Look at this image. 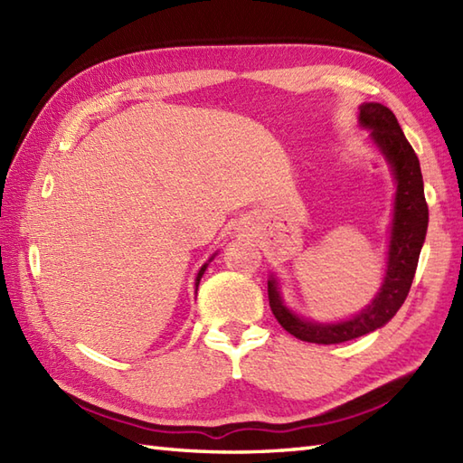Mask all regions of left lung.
Listing matches in <instances>:
<instances>
[{
  "instance_id": "obj_1",
  "label": "left lung",
  "mask_w": 463,
  "mask_h": 463,
  "mask_svg": "<svg viewBox=\"0 0 463 463\" xmlns=\"http://www.w3.org/2000/svg\"><path fill=\"white\" fill-rule=\"evenodd\" d=\"M360 123L372 129V139L390 161L398 181L386 279L378 297L366 310L352 320L338 324H318L294 317L280 300L277 280H269V304L274 318L284 330L304 342L340 344L360 338L394 318L410 292L421 244L426 239L428 203L424 196V179H421L418 156L402 133L396 115L380 103H366L360 107Z\"/></svg>"
}]
</instances>
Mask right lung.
Wrapping results in <instances>:
<instances>
[{
	"label": "right lung",
	"instance_id": "right-lung-1",
	"mask_svg": "<svg viewBox=\"0 0 463 463\" xmlns=\"http://www.w3.org/2000/svg\"><path fill=\"white\" fill-rule=\"evenodd\" d=\"M204 269H206V264H204V267L201 269V272H199V277H196V287H199V280H201V277H203V272H204Z\"/></svg>",
	"mask_w": 463,
	"mask_h": 463
}]
</instances>
